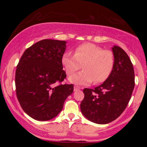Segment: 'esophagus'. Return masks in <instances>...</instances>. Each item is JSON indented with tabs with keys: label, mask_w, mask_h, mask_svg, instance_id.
Wrapping results in <instances>:
<instances>
[{
	"label": "esophagus",
	"mask_w": 147,
	"mask_h": 147,
	"mask_svg": "<svg viewBox=\"0 0 147 147\" xmlns=\"http://www.w3.org/2000/svg\"><path fill=\"white\" fill-rule=\"evenodd\" d=\"M81 88L79 86H74V91H77L78 90H80Z\"/></svg>",
	"instance_id": "obj_1"
}]
</instances>
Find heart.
Returning a JSON list of instances; mask_svg holds the SVG:
<instances>
[{"label": "heart", "mask_w": 147, "mask_h": 147, "mask_svg": "<svg viewBox=\"0 0 147 147\" xmlns=\"http://www.w3.org/2000/svg\"><path fill=\"white\" fill-rule=\"evenodd\" d=\"M61 63L69 76L82 66L84 68L69 78L71 83L86 85L94 81L97 84L109 78L114 67L115 57L111 50H104L92 43H84L76 48L75 55L69 52L64 53Z\"/></svg>", "instance_id": "obj_1"}]
</instances>
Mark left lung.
I'll return each instance as SVG.
<instances>
[{
    "instance_id": "8db88e82",
    "label": "left lung",
    "mask_w": 147,
    "mask_h": 147,
    "mask_svg": "<svg viewBox=\"0 0 147 147\" xmlns=\"http://www.w3.org/2000/svg\"><path fill=\"white\" fill-rule=\"evenodd\" d=\"M112 50L115 64L109 78L99 86L83 90L81 111L96 124H108L117 119L125 110L135 86L134 69L128 55L115 45Z\"/></svg>"
}]
</instances>
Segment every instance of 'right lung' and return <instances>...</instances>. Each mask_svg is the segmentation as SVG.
Returning <instances> with one entry per match:
<instances>
[{
  "mask_svg": "<svg viewBox=\"0 0 147 147\" xmlns=\"http://www.w3.org/2000/svg\"><path fill=\"white\" fill-rule=\"evenodd\" d=\"M65 44V41L41 40L25 50L16 67L17 99L25 113L36 120L56 117L73 92L72 84H61L66 77L61 63Z\"/></svg>",
  "mask_w": 147,
  "mask_h": 147,
  "instance_id": "add662e5",
  "label": "right lung"
}]
</instances>
